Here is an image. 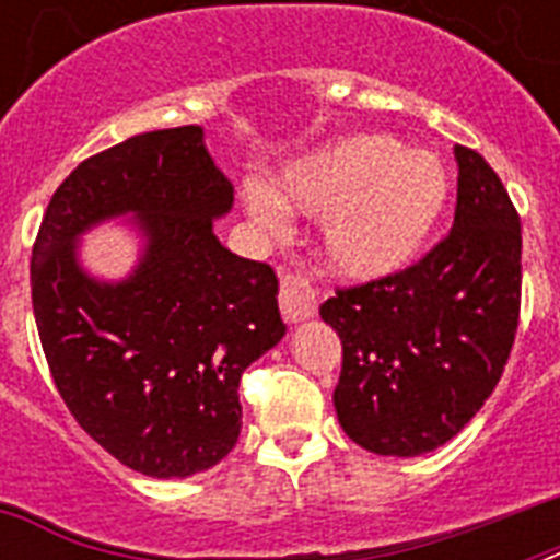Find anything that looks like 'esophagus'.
Listing matches in <instances>:
<instances>
[{"instance_id": "1", "label": "esophagus", "mask_w": 560, "mask_h": 560, "mask_svg": "<svg viewBox=\"0 0 560 560\" xmlns=\"http://www.w3.org/2000/svg\"><path fill=\"white\" fill-rule=\"evenodd\" d=\"M281 316L288 323H305L316 314V290L305 276H284L279 290Z\"/></svg>"}]
</instances>
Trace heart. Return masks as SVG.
<instances>
[{
  "label": "heart",
  "instance_id": "heart-1",
  "mask_svg": "<svg viewBox=\"0 0 560 560\" xmlns=\"http://www.w3.org/2000/svg\"><path fill=\"white\" fill-rule=\"evenodd\" d=\"M451 200V174L435 153L407 151L381 133L346 136L281 171L270 188L246 183L244 211L281 232V209L325 220L323 255L351 281L407 270Z\"/></svg>",
  "mask_w": 560,
  "mask_h": 560
}]
</instances>
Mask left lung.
Wrapping results in <instances>:
<instances>
[{
    "mask_svg": "<svg viewBox=\"0 0 560 560\" xmlns=\"http://www.w3.org/2000/svg\"><path fill=\"white\" fill-rule=\"evenodd\" d=\"M459 165L451 235L407 270L337 290L319 316L340 334L334 409L377 456H421L477 416L521 316V218L477 151Z\"/></svg>",
    "mask_w": 560,
    "mask_h": 560,
    "instance_id": "8db88e82",
    "label": "left lung"
}]
</instances>
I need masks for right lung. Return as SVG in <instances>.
<instances>
[{"label":"right lung","instance_id":"obj_1","mask_svg":"<svg viewBox=\"0 0 560 560\" xmlns=\"http://www.w3.org/2000/svg\"><path fill=\"white\" fill-rule=\"evenodd\" d=\"M232 200L202 127L188 125L81 162L39 223L31 299L57 392L144 477H194L235 447L241 374L288 331L276 272L214 235ZM109 219H130L140 237L121 280L80 261V237Z\"/></svg>","mask_w":560,"mask_h":560}]
</instances>
